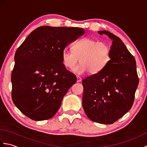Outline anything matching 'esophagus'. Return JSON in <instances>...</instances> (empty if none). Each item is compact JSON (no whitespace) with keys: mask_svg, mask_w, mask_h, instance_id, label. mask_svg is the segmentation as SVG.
Returning <instances> with one entry per match:
<instances>
[{"mask_svg":"<svg viewBox=\"0 0 147 147\" xmlns=\"http://www.w3.org/2000/svg\"><path fill=\"white\" fill-rule=\"evenodd\" d=\"M76 78H77V80H76V82H82V78L80 77V76H76Z\"/></svg>","mask_w":147,"mask_h":147,"instance_id":"obj_1","label":"esophagus"}]
</instances>
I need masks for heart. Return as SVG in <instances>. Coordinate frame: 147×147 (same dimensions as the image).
I'll return each mask as SVG.
<instances>
[{"mask_svg": "<svg viewBox=\"0 0 147 147\" xmlns=\"http://www.w3.org/2000/svg\"><path fill=\"white\" fill-rule=\"evenodd\" d=\"M111 47L107 43L98 42L90 37H85L72 46V51L64 49L61 59L64 66L72 69L78 61L81 63L74 69L78 74L89 71L92 75L99 73L109 62Z\"/></svg>", "mask_w": 147, "mask_h": 147, "instance_id": "1", "label": "heart"}]
</instances>
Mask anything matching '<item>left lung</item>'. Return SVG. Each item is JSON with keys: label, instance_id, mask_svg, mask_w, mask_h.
Here are the masks:
<instances>
[{"label": "left lung", "instance_id": "8db88e82", "mask_svg": "<svg viewBox=\"0 0 147 147\" xmlns=\"http://www.w3.org/2000/svg\"><path fill=\"white\" fill-rule=\"evenodd\" d=\"M98 33L112 40L110 60L99 73L82 81L83 107L90 120L110 124L131 108L139 78L135 59L123 41L108 31Z\"/></svg>", "mask_w": 147, "mask_h": 147}]
</instances>
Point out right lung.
Masks as SVG:
<instances>
[{"mask_svg":"<svg viewBox=\"0 0 147 147\" xmlns=\"http://www.w3.org/2000/svg\"><path fill=\"white\" fill-rule=\"evenodd\" d=\"M85 33L79 28L43 26L31 33L18 48L12 72V99L22 113L34 121L52 118L75 74L62 62L68 44Z\"/></svg>","mask_w":147,"mask_h":147,"instance_id":"obj_1","label":"right lung"}]
</instances>
